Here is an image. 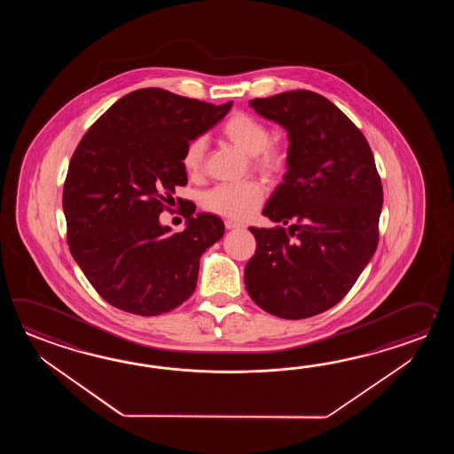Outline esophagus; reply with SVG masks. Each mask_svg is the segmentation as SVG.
Wrapping results in <instances>:
<instances>
[{"label": "esophagus", "instance_id": "34e87169", "mask_svg": "<svg viewBox=\"0 0 454 454\" xmlns=\"http://www.w3.org/2000/svg\"><path fill=\"white\" fill-rule=\"evenodd\" d=\"M243 225L239 223H235V221H225V229L227 231H233V229H241Z\"/></svg>", "mask_w": 454, "mask_h": 454}]
</instances>
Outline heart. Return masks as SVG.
<instances>
[{
    "label": "heart",
    "instance_id": "1",
    "mask_svg": "<svg viewBox=\"0 0 454 454\" xmlns=\"http://www.w3.org/2000/svg\"><path fill=\"white\" fill-rule=\"evenodd\" d=\"M221 133L245 154H250L251 165L256 170L278 175L287 168V149L278 141H270V128L260 118L245 112H235L223 121ZM206 153L207 141L204 136H196L186 145L182 157L186 174L198 176L203 172ZM262 200V184L250 180L243 184H215L203 194L201 204L207 213L241 221L254 213Z\"/></svg>",
    "mask_w": 454,
    "mask_h": 454
}]
</instances>
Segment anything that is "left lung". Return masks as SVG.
<instances>
[{"instance_id":"8db88e82","label":"left lung","mask_w":454,"mask_h":454,"mask_svg":"<svg viewBox=\"0 0 454 454\" xmlns=\"http://www.w3.org/2000/svg\"><path fill=\"white\" fill-rule=\"evenodd\" d=\"M250 106L289 131V172L262 214L291 227H250L245 287L274 317L309 318L346 297L377 250L381 178L364 133L326 97L297 89Z\"/></svg>"}]
</instances>
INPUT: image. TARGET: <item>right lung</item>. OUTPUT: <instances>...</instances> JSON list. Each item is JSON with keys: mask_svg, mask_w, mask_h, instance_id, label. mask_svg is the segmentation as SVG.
Here are the masks:
<instances>
[{"mask_svg": "<svg viewBox=\"0 0 454 454\" xmlns=\"http://www.w3.org/2000/svg\"><path fill=\"white\" fill-rule=\"evenodd\" d=\"M233 102L213 106L159 87L137 89L110 106L79 141L63 188L67 240L97 294L112 307L155 317L190 299L200 256L223 239L213 214L170 233L159 215L188 182L186 145L221 121ZM178 201V200H176Z\"/></svg>", "mask_w": 454, "mask_h": 454, "instance_id": "right-lung-1", "label": "right lung"}]
</instances>
